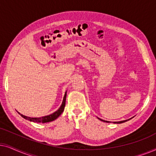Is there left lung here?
<instances>
[{
    "instance_id": "obj_1",
    "label": "left lung",
    "mask_w": 156,
    "mask_h": 156,
    "mask_svg": "<svg viewBox=\"0 0 156 156\" xmlns=\"http://www.w3.org/2000/svg\"><path fill=\"white\" fill-rule=\"evenodd\" d=\"M99 119V120H101V121H104V122H107V123H108V121H104V120H102V119H99V118H98ZM130 119H128V120H130ZM128 120H125V121H116V122H113V123H123V122H125V121H127Z\"/></svg>"
}]
</instances>
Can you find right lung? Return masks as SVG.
Returning a JSON list of instances; mask_svg holds the SVG:
<instances>
[{
	"instance_id": "add662e5",
	"label": "right lung",
	"mask_w": 156,
	"mask_h": 156,
	"mask_svg": "<svg viewBox=\"0 0 156 156\" xmlns=\"http://www.w3.org/2000/svg\"><path fill=\"white\" fill-rule=\"evenodd\" d=\"M66 97H67V92H65V97H64L63 99V101L62 104L58 110L57 112H55L53 113V114L48 115V116H42V117H40V118H31V117H28V116H25L24 115L20 114V116L23 117V118L27 119V120H29L30 121H33V122H37V123H47V122H50V121H52L55 120V119L58 118V117L60 116L62 113L63 112L64 108H65V101H66Z\"/></svg>"
}]
</instances>
